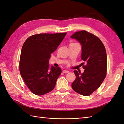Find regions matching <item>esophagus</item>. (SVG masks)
<instances>
[{"label": "esophagus", "mask_w": 124, "mask_h": 124, "mask_svg": "<svg viewBox=\"0 0 124 124\" xmlns=\"http://www.w3.org/2000/svg\"><path fill=\"white\" fill-rule=\"evenodd\" d=\"M63 72L64 73H68L69 72V71L68 70H64L63 71Z\"/></svg>", "instance_id": "1"}]
</instances>
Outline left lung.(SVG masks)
<instances>
[{
	"label": "left lung",
	"instance_id": "8db88e82",
	"mask_svg": "<svg viewBox=\"0 0 124 124\" xmlns=\"http://www.w3.org/2000/svg\"><path fill=\"white\" fill-rule=\"evenodd\" d=\"M71 38L77 39L81 44V59L85 64L83 66L85 69L83 73L73 71L76 79L72 83V88L77 93L89 96L99 87L106 77V50L97 36L87 31L76 32Z\"/></svg>",
	"mask_w": 124,
	"mask_h": 124
}]
</instances>
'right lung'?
Returning a JSON list of instances; mask_svg holds the SVG:
<instances>
[{"instance_id": "obj_1", "label": "right lung", "mask_w": 124, "mask_h": 124, "mask_svg": "<svg viewBox=\"0 0 124 124\" xmlns=\"http://www.w3.org/2000/svg\"><path fill=\"white\" fill-rule=\"evenodd\" d=\"M66 34H37L29 37L23 44L19 70L26 85L34 94L43 95L54 88L62 70L53 66L49 69V60Z\"/></svg>"}]
</instances>
